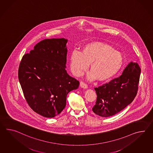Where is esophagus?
I'll return each mask as SVG.
<instances>
[{
    "mask_svg": "<svg viewBox=\"0 0 153 153\" xmlns=\"http://www.w3.org/2000/svg\"><path fill=\"white\" fill-rule=\"evenodd\" d=\"M80 87H81V88H84V89L87 88V85L86 84H85L84 82H80Z\"/></svg>",
    "mask_w": 153,
    "mask_h": 153,
    "instance_id": "obj_1",
    "label": "esophagus"
}]
</instances>
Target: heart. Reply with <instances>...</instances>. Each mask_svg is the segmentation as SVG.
Here are the masks:
<instances>
[{
  "label": "heart",
  "instance_id": "1",
  "mask_svg": "<svg viewBox=\"0 0 153 153\" xmlns=\"http://www.w3.org/2000/svg\"><path fill=\"white\" fill-rule=\"evenodd\" d=\"M70 67L75 76L86 71L90 64L87 77L106 81L119 72L124 64L123 54L106 43L94 41L83 45L81 51H74L70 56Z\"/></svg>",
  "mask_w": 153,
  "mask_h": 153
}]
</instances>
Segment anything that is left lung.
<instances>
[{"mask_svg":"<svg viewBox=\"0 0 153 153\" xmlns=\"http://www.w3.org/2000/svg\"><path fill=\"white\" fill-rule=\"evenodd\" d=\"M140 72L138 63L131 61L119 77L94 88L97 97L93 112L98 116L109 117L131 104L137 93Z\"/></svg>","mask_w":153,"mask_h":153,"instance_id":"8db88e82","label":"left lung"}]
</instances>
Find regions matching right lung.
Listing matches in <instances>:
<instances>
[{"label":"right lung","instance_id":"right-lung-1","mask_svg":"<svg viewBox=\"0 0 153 153\" xmlns=\"http://www.w3.org/2000/svg\"><path fill=\"white\" fill-rule=\"evenodd\" d=\"M68 40L45 39L22 57L18 78L26 101L34 112L53 118L65 108L68 93L79 83L66 70Z\"/></svg>","mask_w":153,"mask_h":153}]
</instances>
